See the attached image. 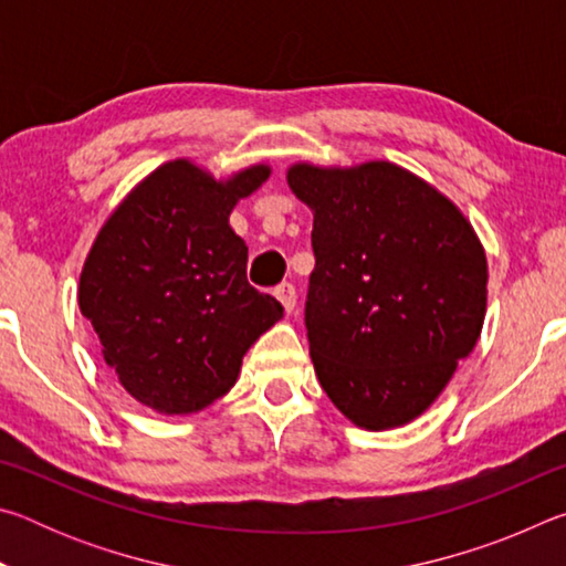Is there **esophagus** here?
<instances>
[{"label":"esophagus","mask_w":566,"mask_h":566,"mask_svg":"<svg viewBox=\"0 0 566 566\" xmlns=\"http://www.w3.org/2000/svg\"><path fill=\"white\" fill-rule=\"evenodd\" d=\"M274 296H276V300H280L282 302V306H284V312L286 314H292L294 312V306H296V290H294V286L292 284H280V286H276V290H274Z\"/></svg>","instance_id":"34e87169"}]
</instances>
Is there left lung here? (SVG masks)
Masks as SVG:
<instances>
[{"label": "left lung", "instance_id": "obj_1", "mask_svg": "<svg viewBox=\"0 0 566 566\" xmlns=\"http://www.w3.org/2000/svg\"><path fill=\"white\" fill-rule=\"evenodd\" d=\"M314 209L304 324L322 389L364 429L419 417L469 357L486 310V256L462 212L389 161L294 165Z\"/></svg>", "mask_w": 566, "mask_h": 566}]
</instances>
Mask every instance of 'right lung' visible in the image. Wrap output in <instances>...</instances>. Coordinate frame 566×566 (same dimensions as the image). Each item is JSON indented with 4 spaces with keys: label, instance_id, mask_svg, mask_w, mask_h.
I'll use <instances>...</instances> for the list:
<instances>
[{
    "label": "right lung",
    "instance_id": "add662e5",
    "mask_svg": "<svg viewBox=\"0 0 566 566\" xmlns=\"http://www.w3.org/2000/svg\"><path fill=\"white\" fill-rule=\"evenodd\" d=\"M270 167L214 181L169 161L117 207L80 276V310L129 395L191 415L227 395L244 352L284 306L247 282V244L229 227L237 199Z\"/></svg>",
    "mask_w": 566,
    "mask_h": 566
}]
</instances>
